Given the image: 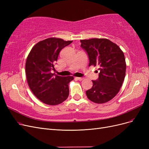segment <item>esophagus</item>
<instances>
[{"label":"esophagus","mask_w":149,"mask_h":149,"mask_svg":"<svg viewBox=\"0 0 149 149\" xmlns=\"http://www.w3.org/2000/svg\"><path fill=\"white\" fill-rule=\"evenodd\" d=\"M76 78L78 80H79V81H82L84 79V78H81V77H76Z\"/></svg>","instance_id":"obj_1"}]
</instances>
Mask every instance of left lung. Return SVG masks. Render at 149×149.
I'll return each mask as SVG.
<instances>
[{"label": "left lung", "instance_id": "8db88e82", "mask_svg": "<svg viewBox=\"0 0 149 149\" xmlns=\"http://www.w3.org/2000/svg\"><path fill=\"white\" fill-rule=\"evenodd\" d=\"M81 47L87 53L89 66H99V78L92 81L93 87L86 91L95 103L107 102L119 91L124 80L126 64L124 53L109 40L91 38L80 40Z\"/></svg>", "mask_w": 149, "mask_h": 149}]
</instances>
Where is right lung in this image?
I'll use <instances>...</instances> for the list:
<instances>
[{"mask_svg": "<svg viewBox=\"0 0 149 149\" xmlns=\"http://www.w3.org/2000/svg\"><path fill=\"white\" fill-rule=\"evenodd\" d=\"M73 41L49 38L37 43L31 49L25 63L27 83L34 95L42 102L57 105L69 95L68 84L73 76H60L51 73L61 49Z\"/></svg>", "mask_w": 149, "mask_h": 149, "instance_id": "right-lung-1", "label": "right lung"}]
</instances>
